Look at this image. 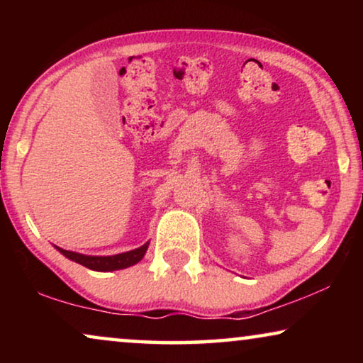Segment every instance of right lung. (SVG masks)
Segmentation results:
<instances>
[{"label":"right lung","mask_w":363,"mask_h":363,"mask_svg":"<svg viewBox=\"0 0 363 363\" xmlns=\"http://www.w3.org/2000/svg\"><path fill=\"white\" fill-rule=\"evenodd\" d=\"M147 247H148V242H145V245L140 247H137V250L122 252V255H116V256H86V255H79V252H74V251L61 250V247H57V250L61 251L64 256L69 257L71 261H76L79 264L86 266L92 271H117V269H125L128 266L137 264V262L143 257V255L147 252Z\"/></svg>","instance_id":"add662e5"}]
</instances>
